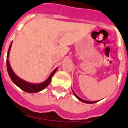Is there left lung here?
Wrapping results in <instances>:
<instances>
[{"label":"left lung","mask_w":128,"mask_h":128,"mask_svg":"<svg viewBox=\"0 0 128 128\" xmlns=\"http://www.w3.org/2000/svg\"><path fill=\"white\" fill-rule=\"evenodd\" d=\"M72 92H73V94H74V96H76V97H77V98H78V99L80 100V101H81V102H84V103H86V104H94V103H96V102H98V101H95V102H90V101H86V100H84V99H82V98H80V97L78 96V95H77V94L74 93V91H73V90H72Z\"/></svg>","instance_id":"1"}]
</instances>
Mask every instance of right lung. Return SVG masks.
I'll list each match as a JSON object with an SVG mask.
<instances>
[{"label":"right lung","mask_w":128,"mask_h":128,"mask_svg":"<svg viewBox=\"0 0 128 128\" xmlns=\"http://www.w3.org/2000/svg\"><path fill=\"white\" fill-rule=\"evenodd\" d=\"M11 46H12V42L10 44L9 49L8 51V55H7V70H8V74L10 76V79L12 80V81L14 82V84L20 87L21 90L23 91L28 92V93H36V92H38L42 90H44L46 86H48L51 82V78L54 76V74H55V72H56V70L58 68H56L55 70L51 72V74H50V76L48 77V78L46 80V81H44L42 83L40 84H34V83H30V82L24 81V80H22L21 78H20L18 76H17L16 74H14V72H13L12 69L11 68L10 65V62H9V54H10V48H11Z\"/></svg>","instance_id":"add662e5"}]
</instances>
